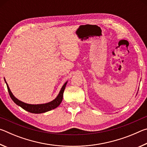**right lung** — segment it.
Returning <instances> with one entry per match:
<instances>
[{
	"instance_id": "add662e5",
	"label": "right lung",
	"mask_w": 147,
	"mask_h": 147,
	"mask_svg": "<svg viewBox=\"0 0 147 147\" xmlns=\"http://www.w3.org/2000/svg\"><path fill=\"white\" fill-rule=\"evenodd\" d=\"M4 81L6 84L7 88H8V93L9 94V96H10L11 98L12 99L15 103H16L17 105L21 107L22 108L24 109V110H26L28 112H30L32 113H45L47 111H51L52 109H54L56 108L57 107L59 106V104H61L62 100H63V92L65 90V86L67 84V81L65 83L62 88H61L60 91H59L58 96L54 99L53 100H52L49 102L45 103V104H27L25 102H23L21 100H19V99H17L16 96H15L13 93H11V91L9 89V86L7 84L6 80L4 78Z\"/></svg>"
}]
</instances>
